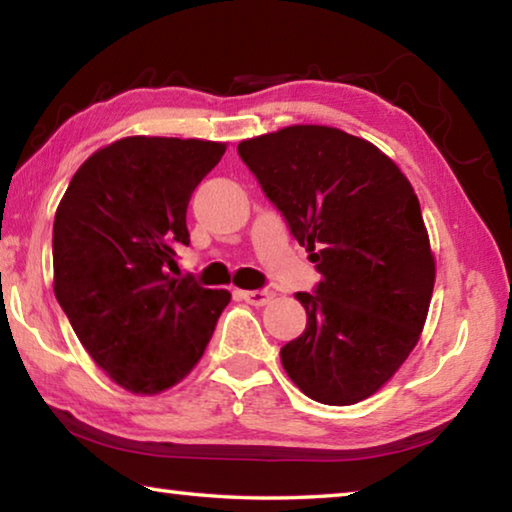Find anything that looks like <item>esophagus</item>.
Segmentation results:
<instances>
[{"instance_id":"obj_1","label":"esophagus","mask_w":512,"mask_h":512,"mask_svg":"<svg viewBox=\"0 0 512 512\" xmlns=\"http://www.w3.org/2000/svg\"><path fill=\"white\" fill-rule=\"evenodd\" d=\"M238 295H240V299H245L251 306H265L267 301L272 299L270 290H240Z\"/></svg>"}]
</instances>
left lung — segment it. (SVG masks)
<instances>
[{"instance_id":"1","label":"left lung","mask_w":512,"mask_h":512,"mask_svg":"<svg viewBox=\"0 0 512 512\" xmlns=\"http://www.w3.org/2000/svg\"><path fill=\"white\" fill-rule=\"evenodd\" d=\"M238 154L322 274L297 292L306 331L281 347L292 383L326 406L379 392L420 340L435 258L420 201L379 147L322 124L247 138Z\"/></svg>"}]
</instances>
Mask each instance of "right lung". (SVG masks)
I'll return each mask as SVG.
<instances>
[{
    "mask_svg": "<svg viewBox=\"0 0 512 512\" xmlns=\"http://www.w3.org/2000/svg\"><path fill=\"white\" fill-rule=\"evenodd\" d=\"M226 142L129 136L74 172L54 217V295L90 358L140 397L186 379L229 290L174 279L192 190Z\"/></svg>",
    "mask_w": 512,
    "mask_h": 512,
    "instance_id": "obj_1",
    "label": "right lung"
}]
</instances>
